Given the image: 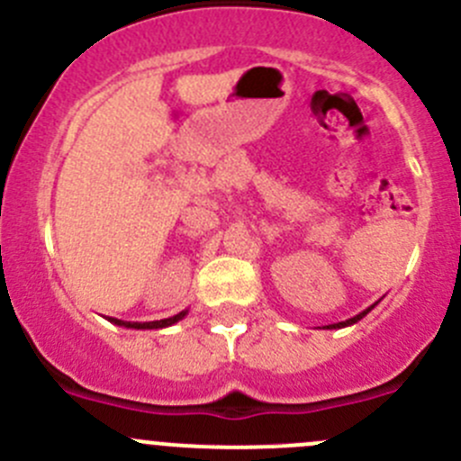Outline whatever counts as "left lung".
Masks as SVG:
<instances>
[{
    "mask_svg": "<svg viewBox=\"0 0 461 461\" xmlns=\"http://www.w3.org/2000/svg\"><path fill=\"white\" fill-rule=\"evenodd\" d=\"M375 305H376V303H375ZM375 305H370V308H366L364 312H359V314H357V317H352V319H346V321H339V323H332V325H328V328H325V330H339V328H348V325H355L357 321H361V319H364L366 314H368L370 310L375 308Z\"/></svg>",
    "mask_w": 461,
    "mask_h": 461,
    "instance_id": "8db88e82",
    "label": "left lung"
}]
</instances>
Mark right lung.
<instances>
[{
  "instance_id": "add662e5",
  "label": "right lung",
  "mask_w": 461,
  "mask_h": 461,
  "mask_svg": "<svg viewBox=\"0 0 461 461\" xmlns=\"http://www.w3.org/2000/svg\"><path fill=\"white\" fill-rule=\"evenodd\" d=\"M189 310H183V312L174 314V317L169 319H160V321H144V323H140V321H120V319H109L111 323L115 325H122V328H131V330H160V328H169V325L178 323V321H183L185 317H187Z\"/></svg>"
}]
</instances>
